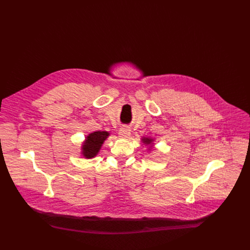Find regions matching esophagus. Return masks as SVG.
<instances>
[{
  "instance_id": "obj_1",
  "label": "esophagus",
  "mask_w": 250,
  "mask_h": 250,
  "mask_svg": "<svg viewBox=\"0 0 250 250\" xmlns=\"http://www.w3.org/2000/svg\"><path fill=\"white\" fill-rule=\"evenodd\" d=\"M130 134H131V129L127 126H123L119 130V135H120V137L127 138L130 136Z\"/></svg>"
}]
</instances>
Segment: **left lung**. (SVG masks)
<instances>
[{
  "instance_id": "obj_1",
  "label": "left lung",
  "mask_w": 250,
  "mask_h": 250,
  "mask_svg": "<svg viewBox=\"0 0 250 250\" xmlns=\"http://www.w3.org/2000/svg\"><path fill=\"white\" fill-rule=\"evenodd\" d=\"M142 140H144V144L146 145H150L152 142V139H149V138H144Z\"/></svg>"
}]
</instances>
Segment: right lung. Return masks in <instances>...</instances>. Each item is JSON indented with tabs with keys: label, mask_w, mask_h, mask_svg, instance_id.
<instances>
[{
	"label": "right lung",
	"mask_w": 250,
	"mask_h": 250,
	"mask_svg": "<svg viewBox=\"0 0 250 250\" xmlns=\"http://www.w3.org/2000/svg\"><path fill=\"white\" fill-rule=\"evenodd\" d=\"M108 136H109V133L106 131H97V132L90 133L86 137V140L82 146L83 157L86 159H91L93 157H96L102 145L104 144V141Z\"/></svg>",
	"instance_id": "right-lung-1"
}]
</instances>
